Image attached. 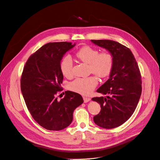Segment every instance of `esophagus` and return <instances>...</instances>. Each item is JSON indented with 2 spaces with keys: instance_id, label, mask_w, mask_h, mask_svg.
I'll return each instance as SVG.
<instances>
[{
  "instance_id": "esophagus-1",
  "label": "esophagus",
  "mask_w": 160,
  "mask_h": 160,
  "mask_svg": "<svg viewBox=\"0 0 160 160\" xmlns=\"http://www.w3.org/2000/svg\"><path fill=\"white\" fill-rule=\"evenodd\" d=\"M83 100H84V103H87L89 101H90L91 98L89 97H83Z\"/></svg>"
}]
</instances>
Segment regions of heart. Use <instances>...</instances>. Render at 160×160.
<instances>
[{
  "label": "heart",
  "instance_id": "heart-1",
  "mask_svg": "<svg viewBox=\"0 0 160 160\" xmlns=\"http://www.w3.org/2000/svg\"><path fill=\"white\" fill-rule=\"evenodd\" d=\"M76 58L80 62L88 65L90 72L100 78L108 77L113 67V57L109 52H99V51L90 46H83L76 52ZM62 74L66 78L73 75V63L68 56L64 57L60 64ZM98 83L95 76L78 78L70 84L72 91L83 95L90 94Z\"/></svg>",
  "mask_w": 160,
  "mask_h": 160
}]
</instances>
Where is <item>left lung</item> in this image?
<instances>
[{"instance_id":"obj_1","label":"left lung","mask_w":160,"mask_h":160,"mask_svg":"<svg viewBox=\"0 0 160 160\" xmlns=\"http://www.w3.org/2000/svg\"><path fill=\"white\" fill-rule=\"evenodd\" d=\"M107 49L113 57L109 79L97 90L105 97L92 98L101 110L93 117L97 125L106 129L116 128L126 122L134 112L142 93L138 66L130 49L111 40H91Z\"/></svg>"}]
</instances>
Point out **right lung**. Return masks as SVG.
Segmentation results:
<instances>
[{
    "label": "right lung",
    "instance_id": "1",
    "mask_svg": "<svg viewBox=\"0 0 160 160\" xmlns=\"http://www.w3.org/2000/svg\"><path fill=\"white\" fill-rule=\"evenodd\" d=\"M76 44L49 42L28 59L21 78V90L27 107L39 125L49 130L58 131L69 126L74 111L83 103L81 95L67 91L58 100L63 76L60 64L65 53Z\"/></svg>",
    "mask_w": 160,
    "mask_h": 160
}]
</instances>
